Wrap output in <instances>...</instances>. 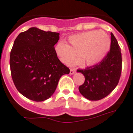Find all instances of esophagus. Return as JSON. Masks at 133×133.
Instances as JSON below:
<instances>
[{"mask_svg": "<svg viewBox=\"0 0 133 133\" xmlns=\"http://www.w3.org/2000/svg\"><path fill=\"white\" fill-rule=\"evenodd\" d=\"M76 72V70L75 69H70V75H73Z\"/></svg>", "mask_w": 133, "mask_h": 133, "instance_id": "esophagus-1", "label": "esophagus"}]
</instances>
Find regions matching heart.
Instances as JSON below:
<instances>
[{"label": "heart", "instance_id": "heart-1", "mask_svg": "<svg viewBox=\"0 0 133 133\" xmlns=\"http://www.w3.org/2000/svg\"><path fill=\"white\" fill-rule=\"evenodd\" d=\"M70 46L59 42L55 46V52L66 65L78 62L86 66L98 64L105 58L110 49V39L102 30H91L75 35L69 38Z\"/></svg>", "mask_w": 133, "mask_h": 133}]
</instances>
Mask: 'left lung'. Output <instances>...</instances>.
Here are the masks:
<instances>
[{
  "instance_id": "1",
  "label": "left lung",
  "mask_w": 133,
  "mask_h": 133,
  "mask_svg": "<svg viewBox=\"0 0 133 133\" xmlns=\"http://www.w3.org/2000/svg\"><path fill=\"white\" fill-rule=\"evenodd\" d=\"M110 35V49L105 58L93 66L77 70L85 78L84 83L78 87L79 92L90 101H98L106 97L117 87L121 77V48L113 34Z\"/></svg>"
}]
</instances>
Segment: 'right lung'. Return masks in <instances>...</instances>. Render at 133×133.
Returning a JSON list of instances; mask_svg holds the SVG:
<instances>
[{
    "label": "right lung",
    "instance_id": "right-lung-1",
    "mask_svg": "<svg viewBox=\"0 0 133 133\" xmlns=\"http://www.w3.org/2000/svg\"><path fill=\"white\" fill-rule=\"evenodd\" d=\"M59 35L32 27L14 42L10 55L12 78L18 92L29 99L41 102L50 98L61 77L70 72L55 52Z\"/></svg>",
    "mask_w": 133,
    "mask_h": 133
}]
</instances>
